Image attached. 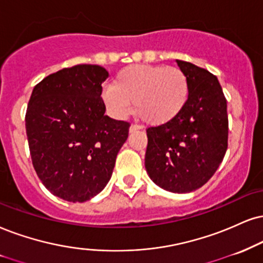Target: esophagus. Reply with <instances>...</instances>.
<instances>
[{"label": "esophagus", "mask_w": 263, "mask_h": 263, "mask_svg": "<svg viewBox=\"0 0 263 263\" xmlns=\"http://www.w3.org/2000/svg\"><path fill=\"white\" fill-rule=\"evenodd\" d=\"M139 129H141V125H139V124H137V123H134V124L130 125V129H129V130H130V133H133L135 130H139Z\"/></svg>", "instance_id": "esophagus-1"}]
</instances>
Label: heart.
Masks as SVG:
<instances>
[{"label":"heart","instance_id":"obj_1","mask_svg":"<svg viewBox=\"0 0 263 263\" xmlns=\"http://www.w3.org/2000/svg\"><path fill=\"white\" fill-rule=\"evenodd\" d=\"M189 99V79L178 67L134 64L122 69L113 86L102 90V101L116 118H124L134 102L147 124L161 125L180 115Z\"/></svg>","mask_w":263,"mask_h":263}]
</instances>
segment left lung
I'll list each match as a JSON object with an SVG mask.
<instances>
[{"label": "left lung", "instance_id": "1", "mask_svg": "<svg viewBox=\"0 0 263 263\" xmlns=\"http://www.w3.org/2000/svg\"><path fill=\"white\" fill-rule=\"evenodd\" d=\"M189 79V99L173 121L146 129L145 167L162 189L190 193L215 174L228 147L227 100L207 69L177 60Z\"/></svg>", "mask_w": 263, "mask_h": 263}]
</instances>
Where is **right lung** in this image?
<instances>
[{
    "label": "right lung",
    "instance_id": "add662e5",
    "mask_svg": "<svg viewBox=\"0 0 263 263\" xmlns=\"http://www.w3.org/2000/svg\"><path fill=\"white\" fill-rule=\"evenodd\" d=\"M105 68L78 64L36 84L25 113L32 166L45 187L84 202L108 183L130 123L105 116Z\"/></svg>",
    "mask_w": 263,
    "mask_h": 263
}]
</instances>
